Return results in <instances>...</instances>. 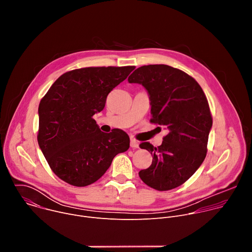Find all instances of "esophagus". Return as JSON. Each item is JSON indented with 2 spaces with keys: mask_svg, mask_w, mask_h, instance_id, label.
Masks as SVG:
<instances>
[{
  "mask_svg": "<svg viewBox=\"0 0 252 252\" xmlns=\"http://www.w3.org/2000/svg\"><path fill=\"white\" fill-rule=\"evenodd\" d=\"M130 147L132 149H138L139 148V142L136 139H134L133 137H130Z\"/></svg>",
  "mask_w": 252,
  "mask_h": 252,
  "instance_id": "1",
  "label": "esophagus"
}]
</instances>
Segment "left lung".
<instances>
[{
	"label": "left lung",
	"mask_w": 252,
	"mask_h": 252,
	"mask_svg": "<svg viewBox=\"0 0 252 252\" xmlns=\"http://www.w3.org/2000/svg\"><path fill=\"white\" fill-rule=\"evenodd\" d=\"M127 81L147 90L151 122L167 129L159 147L139 145L153 156L152 165L140 170L139 177L160 191L182 186L201 165L207 152L212 118L202 89L185 71L166 64L142 65Z\"/></svg>",
	"instance_id": "1"
}]
</instances>
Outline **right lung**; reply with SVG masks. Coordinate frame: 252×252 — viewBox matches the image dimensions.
Wrapping results in <instances>:
<instances>
[{"mask_svg":"<svg viewBox=\"0 0 252 252\" xmlns=\"http://www.w3.org/2000/svg\"><path fill=\"white\" fill-rule=\"evenodd\" d=\"M134 66L84 67L62 75L39 105L38 142L50 167L75 187L95 183L114 158L129 148L122 129L102 132L94 114L103 110L106 96Z\"/></svg>","mask_w":252,"mask_h":252,"instance_id":"right-lung-1","label":"right lung"}]
</instances>
